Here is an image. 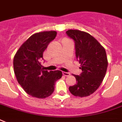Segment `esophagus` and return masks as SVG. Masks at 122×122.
I'll return each mask as SVG.
<instances>
[{
	"mask_svg": "<svg viewBox=\"0 0 122 122\" xmlns=\"http://www.w3.org/2000/svg\"><path fill=\"white\" fill-rule=\"evenodd\" d=\"M63 75H64V76H69V75H70V73H67V72H63Z\"/></svg>",
	"mask_w": 122,
	"mask_h": 122,
	"instance_id": "34e87169",
	"label": "esophagus"
}]
</instances>
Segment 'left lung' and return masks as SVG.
<instances>
[{
    "instance_id": "1",
    "label": "left lung",
    "mask_w": 122,
    "mask_h": 122,
    "mask_svg": "<svg viewBox=\"0 0 122 122\" xmlns=\"http://www.w3.org/2000/svg\"><path fill=\"white\" fill-rule=\"evenodd\" d=\"M67 35L74 40L75 53L82 72L73 76L76 83L70 86L69 91L75 96H89L102 83L108 68L106 51L94 37L78 30H69Z\"/></svg>"
}]
</instances>
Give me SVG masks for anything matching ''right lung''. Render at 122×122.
I'll return each mask as SVG.
<instances>
[{
  "label": "right lung",
  "mask_w": 122,
  "mask_h": 122,
  "mask_svg": "<svg viewBox=\"0 0 122 122\" xmlns=\"http://www.w3.org/2000/svg\"><path fill=\"white\" fill-rule=\"evenodd\" d=\"M56 31L35 33L20 46L13 59L14 74L18 83L31 96L44 99L53 93L56 81L61 78L59 70H44L40 61L50 42L55 39Z\"/></svg>",
  "instance_id": "1"
}]
</instances>
